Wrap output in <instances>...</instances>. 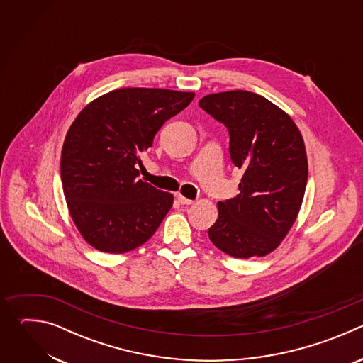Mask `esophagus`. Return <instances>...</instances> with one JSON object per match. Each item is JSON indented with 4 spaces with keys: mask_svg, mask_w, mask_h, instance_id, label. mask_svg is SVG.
Returning a JSON list of instances; mask_svg holds the SVG:
<instances>
[{
    "mask_svg": "<svg viewBox=\"0 0 363 363\" xmlns=\"http://www.w3.org/2000/svg\"><path fill=\"white\" fill-rule=\"evenodd\" d=\"M177 199H178V202L182 203V205H191V203H194L192 199H188V198H185V196L181 195V194H177Z\"/></svg>",
    "mask_w": 363,
    "mask_h": 363,
    "instance_id": "obj_1",
    "label": "esophagus"
}]
</instances>
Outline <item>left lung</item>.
Wrapping results in <instances>:
<instances>
[{"instance_id":"obj_1","label":"left lung","mask_w":363,"mask_h":363,"mask_svg":"<svg viewBox=\"0 0 363 363\" xmlns=\"http://www.w3.org/2000/svg\"><path fill=\"white\" fill-rule=\"evenodd\" d=\"M199 106L227 126L231 160L244 172L240 194L217 203L210 240L234 258L264 257L300 211L308 174L303 136L283 109L252 91L206 94Z\"/></svg>"}]
</instances>
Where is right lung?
Wrapping results in <instances>:
<instances>
[{
  "label": "right lung",
  "mask_w": 363,
  "mask_h": 363,
  "mask_svg": "<svg viewBox=\"0 0 363 363\" xmlns=\"http://www.w3.org/2000/svg\"><path fill=\"white\" fill-rule=\"evenodd\" d=\"M195 93L116 89L91 100L67 130L60 174L70 217L87 244L123 254L145 244L174 195L139 179L140 153Z\"/></svg>",
  "instance_id": "right-lung-1"
}]
</instances>
